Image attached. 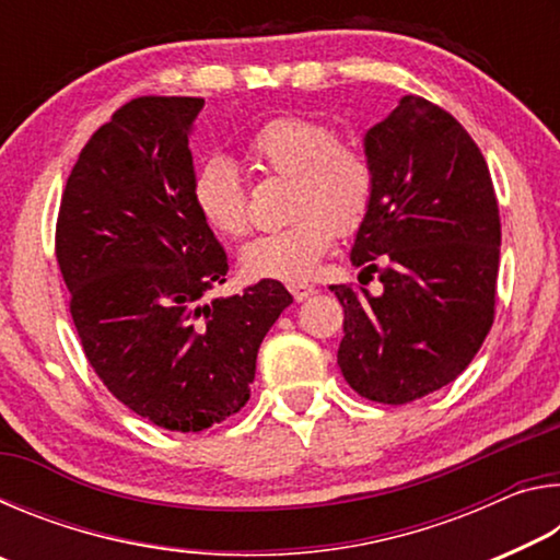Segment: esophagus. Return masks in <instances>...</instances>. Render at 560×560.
<instances>
[{
    "label": "esophagus",
    "instance_id": "esophagus-1",
    "mask_svg": "<svg viewBox=\"0 0 560 560\" xmlns=\"http://www.w3.org/2000/svg\"><path fill=\"white\" fill-rule=\"evenodd\" d=\"M289 291L296 301H306L308 296H314L316 287H311V283H289Z\"/></svg>",
    "mask_w": 560,
    "mask_h": 560
}]
</instances>
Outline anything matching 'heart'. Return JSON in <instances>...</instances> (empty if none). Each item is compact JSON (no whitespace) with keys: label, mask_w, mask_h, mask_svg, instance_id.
I'll list each match as a JSON object with an SVG mask.
<instances>
[{"label":"heart","mask_w":560,"mask_h":560,"mask_svg":"<svg viewBox=\"0 0 560 560\" xmlns=\"http://www.w3.org/2000/svg\"><path fill=\"white\" fill-rule=\"evenodd\" d=\"M249 153L277 175L291 177L289 214L279 232L259 234L240 252L246 279L301 283L314 277L338 232H353L371 212L375 173L360 150L336 143V130L306 116H279L254 132ZM192 202L202 222L222 236L249 230V205L226 158L197 167Z\"/></svg>","instance_id":"1"}]
</instances>
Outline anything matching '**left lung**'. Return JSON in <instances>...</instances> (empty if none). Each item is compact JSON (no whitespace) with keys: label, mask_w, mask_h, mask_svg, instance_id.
Listing matches in <instances>:
<instances>
[{"label":"left lung","mask_w":560,"mask_h":560,"mask_svg":"<svg viewBox=\"0 0 560 560\" xmlns=\"http://www.w3.org/2000/svg\"><path fill=\"white\" fill-rule=\"evenodd\" d=\"M371 212L350 261L383 293L336 283L338 365L368 400L405 405L464 373L494 324L501 224L485 155L447 110L402 96L365 132Z\"/></svg>","instance_id":"left-lung-1"}]
</instances>
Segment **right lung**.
I'll list each match as a JSON object with an SVG mask.
<instances>
[{"instance_id": "1", "label": "right lung", "mask_w": 560, "mask_h": 560, "mask_svg": "<svg viewBox=\"0 0 560 560\" xmlns=\"http://www.w3.org/2000/svg\"><path fill=\"white\" fill-rule=\"evenodd\" d=\"M205 98L145 96L93 132L66 179L56 259L83 353L158 428L202 432L249 400L257 353L293 301L279 281L207 301L226 254L192 202Z\"/></svg>"}]
</instances>
